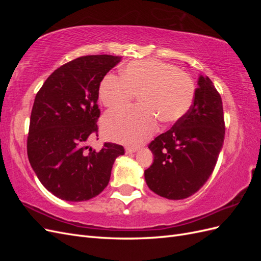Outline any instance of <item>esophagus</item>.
<instances>
[{"mask_svg": "<svg viewBox=\"0 0 261 261\" xmlns=\"http://www.w3.org/2000/svg\"><path fill=\"white\" fill-rule=\"evenodd\" d=\"M138 150V148H132V147H126L125 148V152L129 154V153H133V152H136Z\"/></svg>", "mask_w": 261, "mask_h": 261, "instance_id": "1", "label": "esophagus"}]
</instances>
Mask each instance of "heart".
<instances>
[{"label":"heart","mask_w":261,"mask_h":261,"mask_svg":"<svg viewBox=\"0 0 261 261\" xmlns=\"http://www.w3.org/2000/svg\"><path fill=\"white\" fill-rule=\"evenodd\" d=\"M122 78L109 74L99 87L102 105L110 109L127 106L138 96L139 107L117 110L102 120V132L111 140L139 145L162 123H174L192 108L195 85L192 77L158 60H139L122 68Z\"/></svg>","instance_id":"obj_1"}]
</instances>
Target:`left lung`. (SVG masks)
<instances>
[{
    "mask_svg": "<svg viewBox=\"0 0 261 261\" xmlns=\"http://www.w3.org/2000/svg\"><path fill=\"white\" fill-rule=\"evenodd\" d=\"M224 134L222 99L210 78L200 75L189 111L148 146L154 156L145 171L148 187L172 200L198 192L215 170Z\"/></svg>",
    "mask_w": 261,
    "mask_h": 261,
    "instance_id": "obj_1",
    "label": "left lung"
}]
</instances>
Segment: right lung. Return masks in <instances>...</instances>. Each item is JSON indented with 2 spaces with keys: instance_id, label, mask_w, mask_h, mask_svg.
Here are the masks:
<instances>
[{
  "instance_id": "right-lung-1",
  "label": "right lung",
  "mask_w": 261,
  "mask_h": 261,
  "mask_svg": "<svg viewBox=\"0 0 261 261\" xmlns=\"http://www.w3.org/2000/svg\"><path fill=\"white\" fill-rule=\"evenodd\" d=\"M122 57L86 55L62 65L35 98L27 139L31 168L58 198L85 201L108 186L123 146L106 143L100 151L87 146L98 136L97 105L101 81Z\"/></svg>"
}]
</instances>
